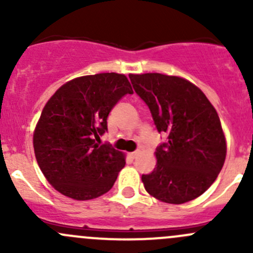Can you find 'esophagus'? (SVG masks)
<instances>
[{
  "mask_svg": "<svg viewBox=\"0 0 253 253\" xmlns=\"http://www.w3.org/2000/svg\"><path fill=\"white\" fill-rule=\"evenodd\" d=\"M139 152H133V153H129V158H132V159H136L137 157H138Z\"/></svg>",
  "mask_w": 253,
  "mask_h": 253,
  "instance_id": "esophagus-1",
  "label": "esophagus"
}]
</instances>
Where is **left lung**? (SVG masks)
<instances>
[{
    "mask_svg": "<svg viewBox=\"0 0 253 253\" xmlns=\"http://www.w3.org/2000/svg\"><path fill=\"white\" fill-rule=\"evenodd\" d=\"M168 143L155 150L157 165L142 175L145 191L157 200L182 205L200 197L223 168L226 139L218 112L187 79L162 73L129 75Z\"/></svg>",
    "mask_w": 253,
    "mask_h": 253,
    "instance_id": "8db88e82",
    "label": "left lung"
}]
</instances>
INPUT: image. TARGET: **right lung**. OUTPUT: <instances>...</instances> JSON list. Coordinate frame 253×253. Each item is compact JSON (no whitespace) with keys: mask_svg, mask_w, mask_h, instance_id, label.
Instances as JSON below:
<instances>
[{"mask_svg":"<svg viewBox=\"0 0 253 253\" xmlns=\"http://www.w3.org/2000/svg\"><path fill=\"white\" fill-rule=\"evenodd\" d=\"M132 86L125 75L98 73L68 81L45 104L33 134L38 165L66 197L88 201L111 190L126 157L96 143L109 114Z\"/></svg>","mask_w":253,"mask_h":253,"instance_id":"add662e5","label":"right lung"}]
</instances>
